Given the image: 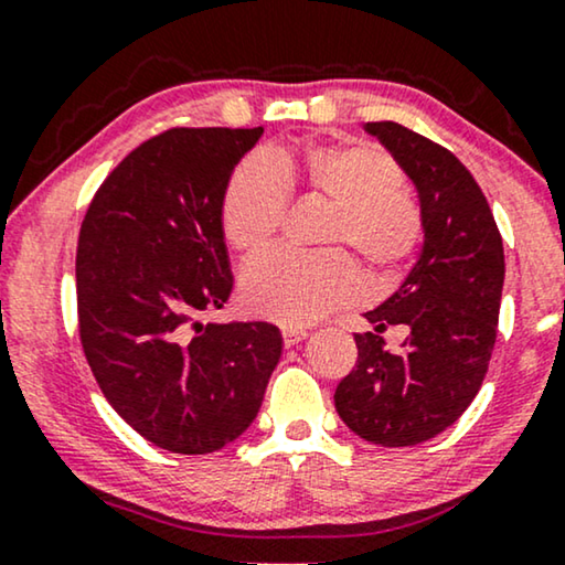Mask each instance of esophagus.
Returning a JSON list of instances; mask_svg holds the SVG:
<instances>
[{"mask_svg":"<svg viewBox=\"0 0 565 565\" xmlns=\"http://www.w3.org/2000/svg\"><path fill=\"white\" fill-rule=\"evenodd\" d=\"M306 337H308L306 329H292V327H285V329H282V342H285V347H296V344L303 342Z\"/></svg>","mask_w":565,"mask_h":565,"instance_id":"esophagus-1","label":"esophagus"}]
</instances>
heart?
I'll return each instance as SVG.
<instances>
[{"label": "heart", "mask_w": 565, "mask_h": 565, "mask_svg": "<svg viewBox=\"0 0 565 565\" xmlns=\"http://www.w3.org/2000/svg\"><path fill=\"white\" fill-rule=\"evenodd\" d=\"M288 192L329 203L321 242L347 244L375 277L396 273L422 238L419 205L401 188L393 159L370 143L339 138L242 161L221 203L226 242L249 257L265 249L280 228ZM358 290V269L339 249H275L242 275L246 308L285 327L319 321L352 303Z\"/></svg>", "instance_id": "1"}]
</instances>
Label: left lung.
I'll return each mask as SVG.
<instances>
[{
    "label": "left lung",
    "mask_w": 565,
    "mask_h": 565,
    "mask_svg": "<svg viewBox=\"0 0 565 565\" xmlns=\"http://www.w3.org/2000/svg\"><path fill=\"white\" fill-rule=\"evenodd\" d=\"M416 190L422 249L404 280L365 313L358 365L337 385L339 419L383 447L437 437L470 406L489 367L504 288V244L473 174L443 146L398 122H365ZM401 326L398 353L380 331Z\"/></svg>",
    "instance_id": "1"
}]
</instances>
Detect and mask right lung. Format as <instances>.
<instances>
[{"mask_svg": "<svg viewBox=\"0 0 565 565\" xmlns=\"http://www.w3.org/2000/svg\"><path fill=\"white\" fill-rule=\"evenodd\" d=\"M262 134L167 130L113 169L84 215V354L115 412L161 450L205 455L242 437L280 362L273 323L200 321L234 290L221 203Z\"/></svg>", "mask_w": 565, "mask_h": 565, "instance_id": "right-lung-1", "label": "right lung"}]
</instances>
